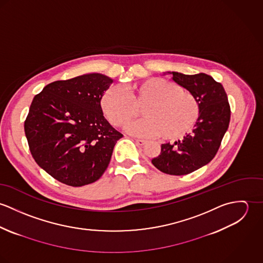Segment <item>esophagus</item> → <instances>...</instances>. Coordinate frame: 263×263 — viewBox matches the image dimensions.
<instances>
[{
    "label": "esophagus",
    "mask_w": 263,
    "mask_h": 263,
    "mask_svg": "<svg viewBox=\"0 0 263 263\" xmlns=\"http://www.w3.org/2000/svg\"><path fill=\"white\" fill-rule=\"evenodd\" d=\"M135 141H136L137 145H139V146H144V145L147 143L145 140H139V139H136Z\"/></svg>",
    "instance_id": "esophagus-1"
}]
</instances>
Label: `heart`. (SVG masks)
<instances>
[{"mask_svg":"<svg viewBox=\"0 0 263 263\" xmlns=\"http://www.w3.org/2000/svg\"><path fill=\"white\" fill-rule=\"evenodd\" d=\"M108 121L121 127L136 118L142 107L144 118L126 126V132L136 137L160 136L176 140L188 134L198 120L200 106L196 97L173 82L162 78L121 88L107 89L100 101Z\"/></svg>","mask_w":263,"mask_h":263,"instance_id":"b5f03b06","label":"heart"}]
</instances>
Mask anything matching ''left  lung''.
Listing matches in <instances>:
<instances>
[{"mask_svg":"<svg viewBox=\"0 0 263 263\" xmlns=\"http://www.w3.org/2000/svg\"><path fill=\"white\" fill-rule=\"evenodd\" d=\"M167 73L173 76L172 80L176 84L196 97L200 114L192 133L182 141L163 144L160 155L152 163L163 173L186 175L214 159L229 127L231 109L223 85L213 77L203 73Z\"/></svg>","mask_w":263,"mask_h":263,"instance_id":"obj_1","label":"left lung"}]
</instances>
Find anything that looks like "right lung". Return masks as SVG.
<instances>
[{"label": "right lung", "instance_id": "1", "mask_svg": "<svg viewBox=\"0 0 263 263\" xmlns=\"http://www.w3.org/2000/svg\"><path fill=\"white\" fill-rule=\"evenodd\" d=\"M92 73L46 85L24 122L31 155L58 181L79 187L98 180L122 135L103 116L100 101L112 84Z\"/></svg>", "mask_w": 263, "mask_h": 263}]
</instances>
